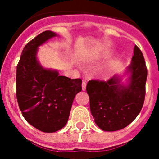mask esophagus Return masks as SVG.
Masks as SVG:
<instances>
[{"label":"esophagus","mask_w":159,"mask_h":159,"mask_svg":"<svg viewBox=\"0 0 159 159\" xmlns=\"http://www.w3.org/2000/svg\"><path fill=\"white\" fill-rule=\"evenodd\" d=\"M86 86H87V84L85 81H83L82 83V89L83 91H85L86 90Z\"/></svg>","instance_id":"1"}]
</instances>
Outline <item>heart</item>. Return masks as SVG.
<instances>
[{"instance_id": "1", "label": "heart", "mask_w": 159, "mask_h": 159, "mask_svg": "<svg viewBox=\"0 0 159 159\" xmlns=\"http://www.w3.org/2000/svg\"><path fill=\"white\" fill-rule=\"evenodd\" d=\"M101 57H102V56H99V55H91V54H84L83 56H81L80 57V60L83 64H89V63H92L98 59H100ZM110 67L109 66H102V67H99V69L96 71V74L99 76L105 77L107 76L110 73Z\"/></svg>"}]
</instances>
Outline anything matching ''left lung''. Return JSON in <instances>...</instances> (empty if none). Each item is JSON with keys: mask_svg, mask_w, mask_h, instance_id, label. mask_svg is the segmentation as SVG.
Returning a JSON list of instances; mask_svg holds the SVG:
<instances>
[{"mask_svg": "<svg viewBox=\"0 0 159 159\" xmlns=\"http://www.w3.org/2000/svg\"><path fill=\"white\" fill-rule=\"evenodd\" d=\"M127 75L126 82L122 78ZM147 69L143 55L134 48L131 63L123 75H115L107 82L90 80L87 84L90 109L101 130L116 131L128 126L143 106Z\"/></svg>", "mask_w": 159, "mask_h": 159, "instance_id": "8db88e82", "label": "left lung"}]
</instances>
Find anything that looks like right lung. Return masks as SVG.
I'll return each mask as SVG.
<instances>
[{"mask_svg":"<svg viewBox=\"0 0 159 159\" xmlns=\"http://www.w3.org/2000/svg\"><path fill=\"white\" fill-rule=\"evenodd\" d=\"M56 32L44 31L24 48L16 67V99L25 120L47 133L62 129L69 118L75 95L82 91L80 79H70L48 69L37 59L39 47Z\"/></svg>","mask_w":159,"mask_h":159,"instance_id":"obj_1","label":"right lung"}]
</instances>
